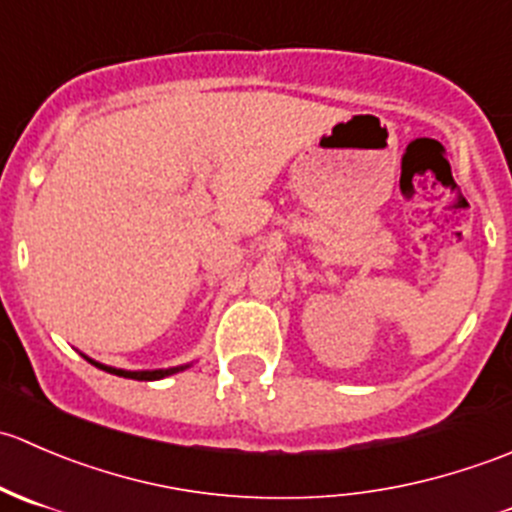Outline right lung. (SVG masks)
I'll return each mask as SVG.
<instances>
[{
  "mask_svg": "<svg viewBox=\"0 0 512 512\" xmlns=\"http://www.w3.org/2000/svg\"><path fill=\"white\" fill-rule=\"evenodd\" d=\"M86 361H91V364L98 366V369L108 371V374H116V376H123V379H136V381H158V379H165V376L170 374H178V371L188 369L190 364L185 366H173V369H153V371H126V369H113V366H106V364H98V361L89 359V356H84Z\"/></svg>",
  "mask_w": 512,
  "mask_h": 512,
  "instance_id": "add662e5",
  "label": "right lung"
}]
</instances>
